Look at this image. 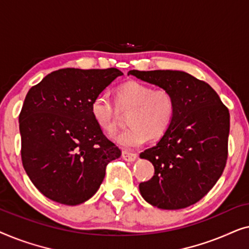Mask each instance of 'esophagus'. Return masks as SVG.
<instances>
[{"label":"esophagus","mask_w":249,"mask_h":249,"mask_svg":"<svg viewBox=\"0 0 249 249\" xmlns=\"http://www.w3.org/2000/svg\"><path fill=\"white\" fill-rule=\"evenodd\" d=\"M122 158H124V160H125V161L128 162H134L136 159H137V155L135 154V153H129L127 151H124L122 152Z\"/></svg>","instance_id":"34e87169"}]
</instances>
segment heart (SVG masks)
I'll return each instance as SVG.
<instances>
[{
    "label": "heart",
    "instance_id": "b5f03b06",
    "mask_svg": "<svg viewBox=\"0 0 249 249\" xmlns=\"http://www.w3.org/2000/svg\"><path fill=\"white\" fill-rule=\"evenodd\" d=\"M115 105L130 111L127 125L113 141L125 149L137 148L152 139H160L171 127L176 112L172 94L165 88H154L139 81H127L115 91ZM90 113L102 130L112 132L117 127V108L111 98L101 93L90 103Z\"/></svg>",
    "mask_w": 249,
    "mask_h": 249
}]
</instances>
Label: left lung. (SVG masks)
<instances>
[{"instance_id":"left-lung-1","label":"left lung","mask_w":249,"mask_h":249,"mask_svg":"<svg viewBox=\"0 0 249 249\" xmlns=\"http://www.w3.org/2000/svg\"><path fill=\"white\" fill-rule=\"evenodd\" d=\"M128 74L168 89L176 103L168 132L139 155L155 171L151 180L139 183V192L162 210L193 205L213 188L226 166L229 110L209 84L183 71L130 70Z\"/></svg>"}]
</instances>
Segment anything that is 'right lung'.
Returning a JSON list of instances; mask_svg holds the SVG:
<instances>
[{
    "label": "right lung",
    "mask_w": 249,
    "mask_h": 249,
    "mask_svg": "<svg viewBox=\"0 0 249 249\" xmlns=\"http://www.w3.org/2000/svg\"><path fill=\"white\" fill-rule=\"evenodd\" d=\"M115 68H66L30 88L19 115L25 171L47 198L64 205L86 202L97 192L120 148L105 137L90 103L115 78Z\"/></svg>",
    "instance_id": "add662e5"
}]
</instances>
